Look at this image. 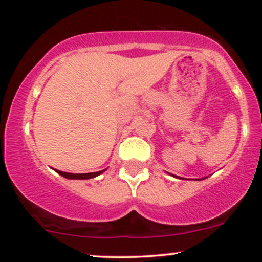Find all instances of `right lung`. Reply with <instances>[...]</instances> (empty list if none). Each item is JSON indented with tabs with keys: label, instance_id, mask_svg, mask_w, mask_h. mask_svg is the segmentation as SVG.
<instances>
[{
	"label": "right lung",
	"instance_id": "right-lung-1",
	"mask_svg": "<svg viewBox=\"0 0 262 262\" xmlns=\"http://www.w3.org/2000/svg\"><path fill=\"white\" fill-rule=\"evenodd\" d=\"M103 171L104 170L98 171V172H90V173H69V172H64V171L56 170V172H58L59 175L64 176L69 180H87V179H92V177L98 176L100 173L103 172Z\"/></svg>",
	"mask_w": 262,
	"mask_h": 262
}]
</instances>
